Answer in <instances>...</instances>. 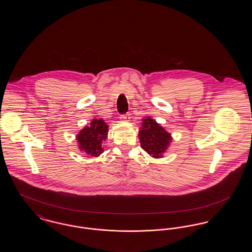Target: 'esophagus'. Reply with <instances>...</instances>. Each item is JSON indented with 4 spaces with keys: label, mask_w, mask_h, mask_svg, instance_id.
<instances>
[{
    "label": "esophagus",
    "mask_w": 252,
    "mask_h": 252,
    "mask_svg": "<svg viewBox=\"0 0 252 252\" xmlns=\"http://www.w3.org/2000/svg\"><path fill=\"white\" fill-rule=\"evenodd\" d=\"M120 119L123 121H128L129 120V116H128V115H126V114H124V115H121Z\"/></svg>",
    "instance_id": "1"
}]
</instances>
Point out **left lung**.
<instances>
[{"mask_svg": "<svg viewBox=\"0 0 252 252\" xmlns=\"http://www.w3.org/2000/svg\"><path fill=\"white\" fill-rule=\"evenodd\" d=\"M143 127L139 132L141 146L154 158H161L172 138L167 131L150 117L143 119Z\"/></svg>", "mask_w": 252, "mask_h": 252, "instance_id": "left-lung-1", "label": "left lung"}]
</instances>
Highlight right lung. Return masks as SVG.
<instances>
[{"mask_svg":"<svg viewBox=\"0 0 252 252\" xmlns=\"http://www.w3.org/2000/svg\"><path fill=\"white\" fill-rule=\"evenodd\" d=\"M108 126L102 119H94L77 135L79 148L92 156L98 157L103 153L102 143L107 139Z\"/></svg>","mask_w":252,"mask_h":252,"instance_id":"add662e5","label":"right lung"}]
</instances>
